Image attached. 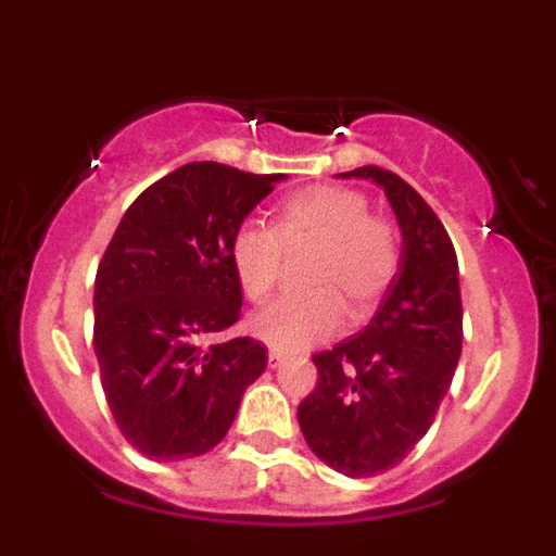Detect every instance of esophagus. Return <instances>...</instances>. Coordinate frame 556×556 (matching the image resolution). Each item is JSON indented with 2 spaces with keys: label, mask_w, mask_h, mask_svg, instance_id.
<instances>
[{
  "label": "esophagus",
  "mask_w": 556,
  "mask_h": 556,
  "mask_svg": "<svg viewBox=\"0 0 556 556\" xmlns=\"http://www.w3.org/2000/svg\"><path fill=\"white\" fill-rule=\"evenodd\" d=\"M283 362H287V353L283 351H278V348H273V351H269V367H281Z\"/></svg>",
  "instance_id": "esophagus-1"
}]
</instances>
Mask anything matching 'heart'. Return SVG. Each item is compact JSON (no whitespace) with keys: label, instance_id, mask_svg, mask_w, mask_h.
Segmentation results:
<instances>
[{"label":"heart","instance_id":"1","mask_svg":"<svg viewBox=\"0 0 556 556\" xmlns=\"http://www.w3.org/2000/svg\"><path fill=\"white\" fill-rule=\"evenodd\" d=\"M365 194L342 186H312L275 211L273 230L242 225L230 239V267L244 298L267 301L281 281L283 250L314 248L306 269L312 292L287 294L253 314L250 328L278 351L333 337L345 308L362 320L376 308L397 273V236L390 223L367 214Z\"/></svg>","mask_w":556,"mask_h":556}]
</instances>
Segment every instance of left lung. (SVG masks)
I'll use <instances>...</instances> for the list:
<instances>
[{"label": "left lung", "mask_w": 556, "mask_h": 556, "mask_svg": "<svg viewBox=\"0 0 556 556\" xmlns=\"http://www.w3.org/2000/svg\"><path fill=\"white\" fill-rule=\"evenodd\" d=\"M337 178L384 189L401 228V262L381 306L356 337L314 356L320 381L298 406L308 448L351 479L395 468L429 431L462 353L454 244L395 172L358 166Z\"/></svg>", "instance_id": "1"}]
</instances>
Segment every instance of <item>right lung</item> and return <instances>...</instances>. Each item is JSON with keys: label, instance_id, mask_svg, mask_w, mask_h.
<instances>
[{"label": "right lung", "instance_id": "obj_1", "mask_svg": "<svg viewBox=\"0 0 556 556\" xmlns=\"http://www.w3.org/2000/svg\"><path fill=\"white\" fill-rule=\"evenodd\" d=\"M287 175L198 161L125 211L94 283V353L127 443L159 462L208 454L267 367L250 337L214 342L242 314L230 239Z\"/></svg>", "mask_w": 556, "mask_h": 556}]
</instances>
